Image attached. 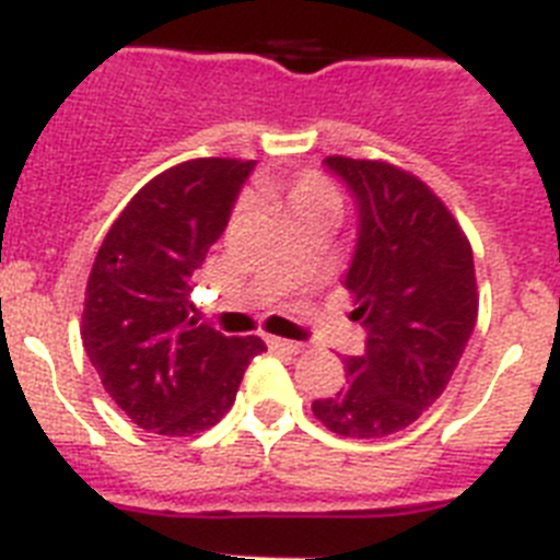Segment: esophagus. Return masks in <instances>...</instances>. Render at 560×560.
<instances>
[{
  "instance_id": "1",
  "label": "esophagus",
  "mask_w": 560,
  "mask_h": 560,
  "mask_svg": "<svg viewBox=\"0 0 560 560\" xmlns=\"http://www.w3.org/2000/svg\"><path fill=\"white\" fill-rule=\"evenodd\" d=\"M266 345H269L271 350H277V353H289V355L303 353V345H300V341L280 339V336H269V339H266Z\"/></svg>"
}]
</instances>
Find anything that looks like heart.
I'll use <instances>...</instances> for the list:
<instances>
[{
	"mask_svg": "<svg viewBox=\"0 0 560 560\" xmlns=\"http://www.w3.org/2000/svg\"><path fill=\"white\" fill-rule=\"evenodd\" d=\"M266 199L275 201L280 210H283L285 219H303V215H316V212H334L339 210V196L330 187V182H325L323 176L316 173H303L291 182H269L264 187Z\"/></svg>",
	"mask_w": 560,
	"mask_h": 560,
	"instance_id": "1",
	"label": "heart"
}]
</instances>
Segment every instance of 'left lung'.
I'll use <instances>...</instances> for the list:
<instances>
[{"label": "left lung", "instance_id": "1", "mask_svg": "<svg viewBox=\"0 0 560 560\" xmlns=\"http://www.w3.org/2000/svg\"><path fill=\"white\" fill-rule=\"evenodd\" d=\"M355 205V246L345 285L368 339L345 359L348 387L314 400L341 438L407 429L443 395L477 325L471 244L427 185L387 162H323Z\"/></svg>", "mask_w": 560, "mask_h": 560}]
</instances>
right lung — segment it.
<instances>
[{
	"instance_id": "1",
	"label": "right lung",
	"mask_w": 560,
	"mask_h": 560,
	"mask_svg": "<svg viewBox=\"0 0 560 560\" xmlns=\"http://www.w3.org/2000/svg\"><path fill=\"white\" fill-rule=\"evenodd\" d=\"M257 162L192 160L148 182L97 249L83 350L114 404L145 432L196 434L235 404L257 336L192 319V275L224 235Z\"/></svg>"
}]
</instances>
